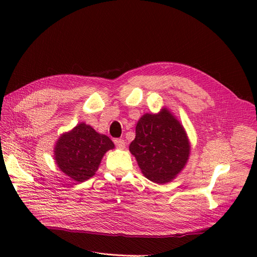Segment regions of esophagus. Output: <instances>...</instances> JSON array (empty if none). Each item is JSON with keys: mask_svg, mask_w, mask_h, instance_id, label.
<instances>
[{"mask_svg": "<svg viewBox=\"0 0 257 257\" xmlns=\"http://www.w3.org/2000/svg\"><path fill=\"white\" fill-rule=\"evenodd\" d=\"M114 144H115V146H116V148H118V149H124V148H125V142H124V139H115L114 141Z\"/></svg>", "mask_w": 257, "mask_h": 257, "instance_id": "obj_1", "label": "esophagus"}]
</instances>
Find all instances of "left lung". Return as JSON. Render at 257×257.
<instances>
[{"mask_svg": "<svg viewBox=\"0 0 257 257\" xmlns=\"http://www.w3.org/2000/svg\"><path fill=\"white\" fill-rule=\"evenodd\" d=\"M130 151L149 180L166 183L184 167L190 145L182 125L168 110L144 114L136 125Z\"/></svg>", "mask_w": 257, "mask_h": 257, "instance_id": "obj_1", "label": "left lung"}]
</instances>
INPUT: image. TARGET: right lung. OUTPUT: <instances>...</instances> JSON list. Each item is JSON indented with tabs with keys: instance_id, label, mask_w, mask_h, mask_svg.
Listing matches in <instances>:
<instances>
[{
	"instance_id": "right-lung-1",
	"label": "right lung",
	"mask_w": 257,
	"mask_h": 257,
	"mask_svg": "<svg viewBox=\"0 0 257 257\" xmlns=\"http://www.w3.org/2000/svg\"><path fill=\"white\" fill-rule=\"evenodd\" d=\"M113 147L109 137L80 123L59 138L54 154L62 172L75 181L83 182L95 174L103 155Z\"/></svg>"
}]
</instances>
